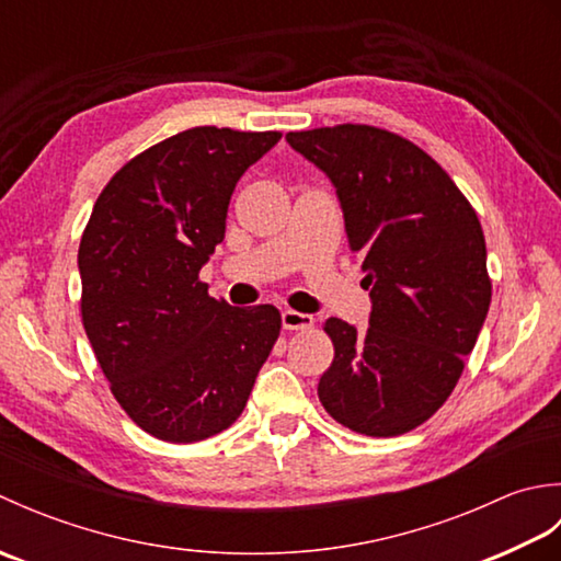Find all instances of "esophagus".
I'll return each instance as SVG.
<instances>
[{"label":"esophagus","instance_id":"34e87169","mask_svg":"<svg viewBox=\"0 0 561 561\" xmlns=\"http://www.w3.org/2000/svg\"><path fill=\"white\" fill-rule=\"evenodd\" d=\"M282 325L287 330H308V328H313V316L291 311L289 308V311L282 313Z\"/></svg>","mask_w":561,"mask_h":561}]
</instances>
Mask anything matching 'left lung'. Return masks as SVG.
<instances>
[{
  "instance_id": "obj_1",
  "label": "left lung",
  "mask_w": 561,
  "mask_h": 561,
  "mask_svg": "<svg viewBox=\"0 0 561 561\" xmlns=\"http://www.w3.org/2000/svg\"><path fill=\"white\" fill-rule=\"evenodd\" d=\"M287 141L335 185L371 291L366 330L325 320L335 359L318 398L356 434H408L448 400L490 311L478 214L424 149L388 129L347 123Z\"/></svg>"
}]
</instances>
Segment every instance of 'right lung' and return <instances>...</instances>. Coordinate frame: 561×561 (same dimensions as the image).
<instances>
[{"label":"right lung","instance_id":"obj_1","mask_svg":"<svg viewBox=\"0 0 561 561\" xmlns=\"http://www.w3.org/2000/svg\"><path fill=\"white\" fill-rule=\"evenodd\" d=\"M279 139L229 127L178 133L111 178L83 229V330L129 420L169 444L229 428L279 337L277 308L229 306L199 282L236 183Z\"/></svg>","mask_w":561,"mask_h":561}]
</instances>
